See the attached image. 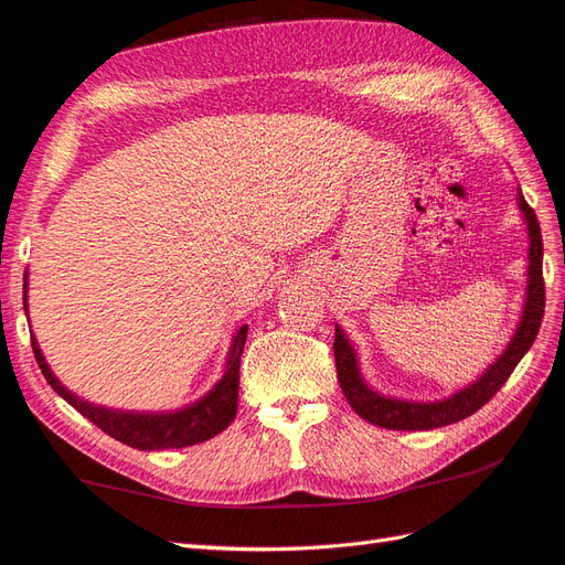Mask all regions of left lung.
<instances>
[{
	"mask_svg": "<svg viewBox=\"0 0 565 565\" xmlns=\"http://www.w3.org/2000/svg\"><path fill=\"white\" fill-rule=\"evenodd\" d=\"M519 210L527 226V285H525V303L521 311V320L514 330V337L509 339L504 351L494 358L486 367V372L471 382L469 386L455 391L452 396L434 401V403H417L403 398H388L384 393L374 391L361 374V363H358L355 349L344 334V330H334V363H337V380L341 391L355 409L358 417L367 419L374 426L393 431H429L438 426H448L459 419L473 415L481 409L494 393L502 388L514 372L521 358L533 347V341L540 332L542 316H544V278H542V233L533 207L525 202L521 188L516 193Z\"/></svg>",
	"mask_w": 565,
	"mask_h": 565,
	"instance_id": "1",
	"label": "left lung"
}]
</instances>
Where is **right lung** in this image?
I'll return each mask as SVG.
<instances>
[{"label":"right lung","instance_id":"obj_1","mask_svg":"<svg viewBox=\"0 0 565 565\" xmlns=\"http://www.w3.org/2000/svg\"><path fill=\"white\" fill-rule=\"evenodd\" d=\"M23 306L28 311V273L23 278ZM247 339V324L237 328L233 344L228 351V361L221 380L212 391L204 393L193 405L181 407L177 413H125V409H110L104 405H94L67 391L54 372H51L46 358L32 334V351H35L38 365L49 386L54 388L63 401L71 403L79 415L94 422L100 431H106L115 440L125 443L136 450H167L185 448L195 443L210 440L221 434L235 419L237 413V388H241V355Z\"/></svg>","mask_w":565,"mask_h":565}]
</instances>
